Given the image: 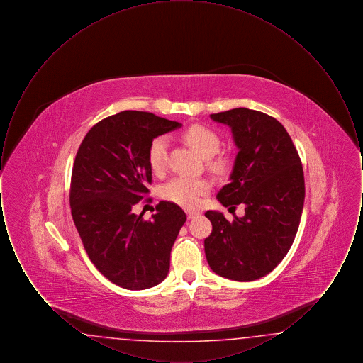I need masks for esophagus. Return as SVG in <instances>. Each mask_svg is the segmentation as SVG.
Listing matches in <instances>:
<instances>
[{
  "label": "esophagus",
  "instance_id": "1",
  "mask_svg": "<svg viewBox=\"0 0 363 363\" xmlns=\"http://www.w3.org/2000/svg\"><path fill=\"white\" fill-rule=\"evenodd\" d=\"M186 215H188V219H193L194 216L199 215V211H186Z\"/></svg>",
  "mask_w": 363,
  "mask_h": 363
}]
</instances>
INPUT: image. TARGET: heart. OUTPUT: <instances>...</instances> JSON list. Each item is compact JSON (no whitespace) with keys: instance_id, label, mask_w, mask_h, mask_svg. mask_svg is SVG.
Returning <instances> with one entry per match:
<instances>
[{"instance_id":"obj_1","label":"heart","mask_w":363,"mask_h":363,"mask_svg":"<svg viewBox=\"0 0 363 363\" xmlns=\"http://www.w3.org/2000/svg\"><path fill=\"white\" fill-rule=\"evenodd\" d=\"M184 140L194 148L203 157H207L208 166L213 172H225L228 167V157L225 155L215 156L222 145L220 138L216 132L204 125H191L182 133ZM148 164L155 174H163L167 166L169 143L167 138L157 136L148 147ZM211 189V182L206 178L175 177L160 190L164 200L178 204L184 208L197 207L200 199Z\"/></svg>"}]
</instances>
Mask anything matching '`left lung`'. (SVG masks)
I'll return each mask as SVG.
<instances>
[{
  "label": "left lung",
  "instance_id": "obj_1",
  "mask_svg": "<svg viewBox=\"0 0 363 363\" xmlns=\"http://www.w3.org/2000/svg\"><path fill=\"white\" fill-rule=\"evenodd\" d=\"M233 130L238 147L230 184L218 193L225 206H245V216L228 222L207 211L212 233L204 241L211 269L220 277L252 281L275 269L296 235L305 200L301 157L284 126L250 108L211 114Z\"/></svg>",
  "mask_w": 363,
  "mask_h": 363
}]
</instances>
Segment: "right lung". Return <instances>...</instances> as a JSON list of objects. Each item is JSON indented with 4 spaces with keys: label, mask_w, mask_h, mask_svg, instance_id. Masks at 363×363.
Instances as JSON below:
<instances>
[{
    "label": "right lung",
    "mask_w": 363,
    "mask_h": 363,
    "mask_svg": "<svg viewBox=\"0 0 363 363\" xmlns=\"http://www.w3.org/2000/svg\"><path fill=\"white\" fill-rule=\"evenodd\" d=\"M179 126L152 113L126 110L95 123L77 150L70 178L72 218L92 264L122 289L154 287L170 269L185 212L170 201H160L150 219L132 209L150 194L151 141Z\"/></svg>",
    "instance_id": "obj_1"
}]
</instances>
